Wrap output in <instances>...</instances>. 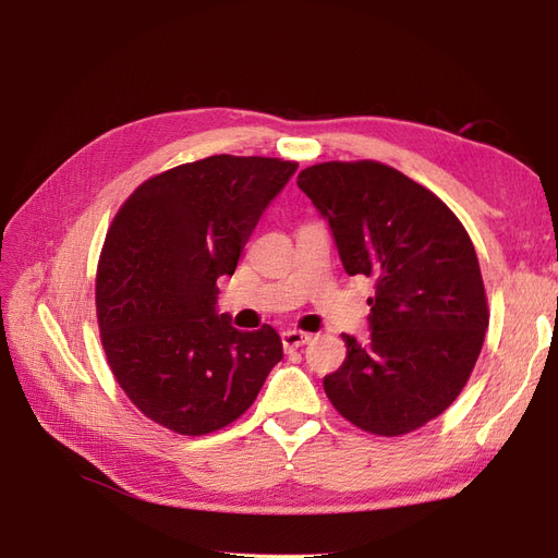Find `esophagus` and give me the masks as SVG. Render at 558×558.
I'll return each instance as SVG.
<instances>
[{
	"label": "esophagus",
	"mask_w": 558,
	"mask_h": 558,
	"mask_svg": "<svg viewBox=\"0 0 558 558\" xmlns=\"http://www.w3.org/2000/svg\"><path fill=\"white\" fill-rule=\"evenodd\" d=\"M312 342V335L302 332V330H283L281 332V344L283 349H298V347H305Z\"/></svg>",
	"instance_id": "34e87169"
}]
</instances>
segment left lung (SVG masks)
Segmentation results:
<instances>
[{
  "instance_id": "obj_1",
  "label": "left lung",
  "mask_w": 558,
  "mask_h": 558,
  "mask_svg": "<svg viewBox=\"0 0 558 558\" xmlns=\"http://www.w3.org/2000/svg\"><path fill=\"white\" fill-rule=\"evenodd\" d=\"M326 218L349 277H369V340L342 335L347 359L324 377L335 410L375 435H404L461 393L488 328L486 293L465 228L393 167L320 162L298 177Z\"/></svg>"
}]
</instances>
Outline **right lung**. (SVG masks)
<instances>
[{"label": "right lung", "mask_w": 558, "mask_h": 558, "mask_svg": "<svg viewBox=\"0 0 558 558\" xmlns=\"http://www.w3.org/2000/svg\"><path fill=\"white\" fill-rule=\"evenodd\" d=\"M298 162L211 156L144 181L116 214L97 267V318L113 377L156 424L207 435L240 418L283 359L272 326L232 328L218 277Z\"/></svg>", "instance_id": "1"}]
</instances>
